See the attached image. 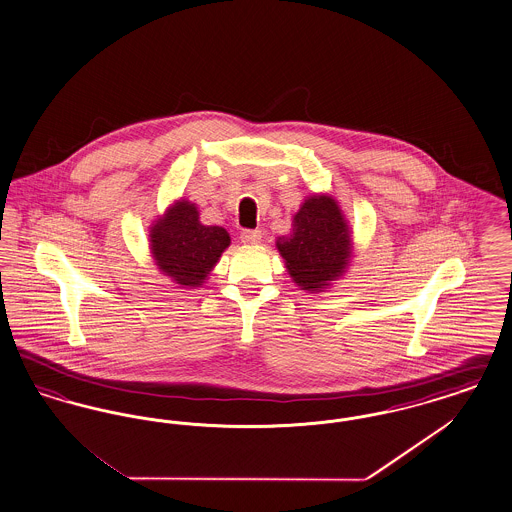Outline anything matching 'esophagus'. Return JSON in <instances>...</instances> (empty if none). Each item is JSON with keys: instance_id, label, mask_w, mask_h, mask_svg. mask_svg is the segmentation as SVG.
<instances>
[{"instance_id": "34e87169", "label": "esophagus", "mask_w": 512, "mask_h": 512, "mask_svg": "<svg viewBox=\"0 0 512 512\" xmlns=\"http://www.w3.org/2000/svg\"><path fill=\"white\" fill-rule=\"evenodd\" d=\"M242 244L245 245H257L261 244V238H263V232L261 230H244L242 232Z\"/></svg>"}]
</instances>
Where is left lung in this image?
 Masks as SVG:
<instances>
[{
	"label": "left lung",
	"instance_id": "1",
	"mask_svg": "<svg viewBox=\"0 0 512 512\" xmlns=\"http://www.w3.org/2000/svg\"><path fill=\"white\" fill-rule=\"evenodd\" d=\"M276 249L301 290L322 292L340 280L353 259V232L336 197L307 195L293 215L292 232L276 238Z\"/></svg>",
	"mask_w": 512,
	"mask_h": 512
}]
</instances>
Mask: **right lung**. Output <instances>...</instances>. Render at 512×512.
Masks as SVG:
<instances>
[{
	"instance_id": "1",
	"label": "right lung",
	"mask_w": 512,
	"mask_h": 512,
	"mask_svg": "<svg viewBox=\"0 0 512 512\" xmlns=\"http://www.w3.org/2000/svg\"><path fill=\"white\" fill-rule=\"evenodd\" d=\"M230 245L222 226H205L197 205L176 199L149 226V251L161 274L180 288H199Z\"/></svg>"
}]
</instances>
